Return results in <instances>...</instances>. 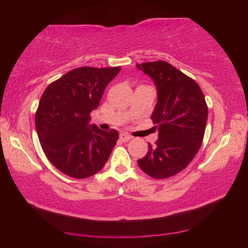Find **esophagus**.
<instances>
[{"label":"esophagus","mask_w":248,"mask_h":248,"mask_svg":"<svg viewBox=\"0 0 248 248\" xmlns=\"http://www.w3.org/2000/svg\"><path fill=\"white\" fill-rule=\"evenodd\" d=\"M131 139H132V137H131V135H128L127 133H121L120 134V140L123 141V142L130 141Z\"/></svg>","instance_id":"1"}]
</instances>
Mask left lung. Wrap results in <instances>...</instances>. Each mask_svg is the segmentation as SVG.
<instances>
[{
    "label": "left lung",
    "mask_w": 248,
    "mask_h": 248,
    "mask_svg": "<svg viewBox=\"0 0 248 248\" xmlns=\"http://www.w3.org/2000/svg\"><path fill=\"white\" fill-rule=\"evenodd\" d=\"M157 88L151 118L158 128L155 144L139 159V167L161 179L182 171L198 154L208 121V106L199 84L165 61L137 64Z\"/></svg>",
    "instance_id": "left-lung-1"
}]
</instances>
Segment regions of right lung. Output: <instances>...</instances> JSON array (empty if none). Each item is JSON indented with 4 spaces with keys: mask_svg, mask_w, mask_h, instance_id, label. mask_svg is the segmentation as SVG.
Instances as JSON below:
<instances>
[{
    "mask_svg": "<svg viewBox=\"0 0 248 248\" xmlns=\"http://www.w3.org/2000/svg\"><path fill=\"white\" fill-rule=\"evenodd\" d=\"M121 66H83L50 83L40 98L36 131L48 160L70 177L88 178L101 170L118 140L116 130L90 124L107 84Z\"/></svg>",
    "mask_w": 248,
    "mask_h": 248,
    "instance_id": "obj_1",
    "label": "right lung"
}]
</instances>
